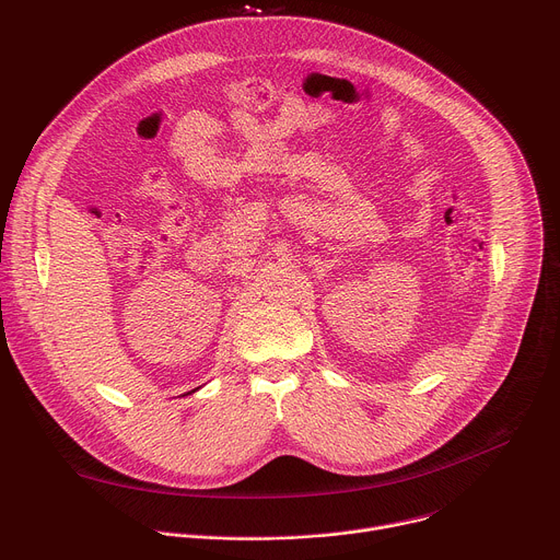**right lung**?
I'll use <instances>...</instances> for the list:
<instances>
[{
  "instance_id": "add662e5",
  "label": "right lung",
  "mask_w": 560,
  "mask_h": 560,
  "mask_svg": "<svg viewBox=\"0 0 560 560\" xmlns=\"http://www.w3.org/2000/svg\"><path fill=\"white\" fill-rule=\"evenodd\" d=\"M197 389H199V387H195V389H190V392H186V394H184V396H188V394H192V392H197Z\"/></svg>"
}]
</instances>
